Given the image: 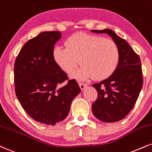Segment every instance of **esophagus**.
Masks as SVG:
<instances>
[{"label": "esophagus", "mask_w": 152, "mask_h": 152, "mask_svg": "<svg viewBox=\"0 0 152 152\" xmlns=\"http://www.w3.org/2000/svg\"><path fill=\"white\" fill-rule=\"evenodd\" d=\"M78 85H79V87H80V88L81 89V91L84 90V88L87 86L86 84L83 83H78Z\"/></svg>", "instance_id": "1"}]
</instances>
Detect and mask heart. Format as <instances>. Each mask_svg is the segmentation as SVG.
I'll return each instance as SVG.
<instances>
[{
    "label": "heart",
    "mask_w": 152,
    "mask_h": 152,
    "mask_svg": "<svg viewBox=\"0 0 152 152\" xmlns=\"http://www.w3.org/2000/svg\"><path fill=\"white\" fill-rule=\"evenodd\" d=\"M66 47L56 45L52 57L61 70L71 74L79 64L74 77L85 80L94 77L103 80L115 71L120 58V51L114 40L100 35L77 32L67 38Z\"/></svg>",
    "instance_id": "obj_1"
}]
</instances>
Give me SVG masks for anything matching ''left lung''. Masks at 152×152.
I'll use <instances>...</instances> for the list:
<instances>
[{"label":"left lung","instance_id":"obj_1","mask_svg":"<svg viewBox=\"0 0 152 152\" xmlns=\"http://www.w3.org/2000/svg\"><path fill=\"white\" fill-rule=\"evenodd\" d=\"M91 32L108 34L120 51L118 65L114 73L92 86L98 92V98L92 104L94 116L105 122H118L133 108L143 86L140 58L126 40L114 31L105 29Z\"/></svg>","mask_w":152,"mask_h":152}]
</instances>
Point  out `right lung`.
<instances>
[{
    "label": "right lung",
    "mask_w": 152,
    "mask_h": 152,
    "mask_svg": "<svg viewBox=\"0 0 152 152\" xmlns=\"http://www.w3.org/2000/svg\"><path fill=\"white\" fill-rule=\"evenodd\" d=\"M58 31L42 32L27 41L14 66L15 91L22 107L33 120L54 125L68 115L71 103L81 88L76 80L56 65L52 50L61 38Z\"/></svg>",
    "instance_id": "obj_1"
}]
</instances>
